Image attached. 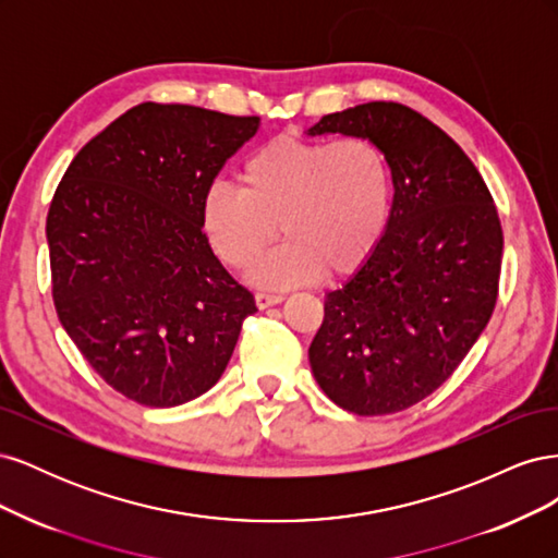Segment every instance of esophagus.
I'll list each match as a JSON object with an SVG mask.
<instances>
[{"mask_svg": "<svg viewBox=\"0 0 558 558\" xmlns=\"http://www.w3.org/2000/svg\"><path fill=\"white\" fill-rule=\"evenodd\" d=\"M279 302H283V295H279V293H256V305L260 310L279 305Z\"/></svg>", "mask_w": 558, "mask_h": 558, "instance_id": "34e87169", "label": "esophagus"}]
</instances>
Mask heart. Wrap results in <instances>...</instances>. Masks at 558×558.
<instances>
[{
	"mask_svg": "<svg viewBox=\"0 0 558 558\" xmlns=\"http://www.w3.org/2000/svg\"><path fill=\"white\" fill-rule=\"evenodd\" d=\"M240 181L242 189L211 185L202 202V228L218 258L246 269L281 226L289 242L253 269V281L269 289L310 283L324 272H356L391 214V167L363 137L316 142L281 134L244 160Z\"/></svg>",
	"mask_w": 558,
	"mask_h": 558,
	"instance_id": "b5f03b06",
	"label": "heart"
}]
</instances>
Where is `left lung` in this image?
Returning a JSON list of instances; mask_svg holds the SVG:
<instances>
[{"mask_svg": "<svg viewBox=\"0 0 558 558\" xmlns=\"http://www.w3.org/2000/svg\"><path fill=\"white\" fill-rule=\"evenodd\" d=\"M326 132L377 144L396 193L373 256L326 295L312 373L347 412L396 414L440 388L492 318L500 218L463 148L410 107L367 102L328 113L310 134Z\"/></svg>", "mask_w": 558, "mask_h": 558, "instance_id": "left-lung-1", "label": "left lung"}]
</instances>
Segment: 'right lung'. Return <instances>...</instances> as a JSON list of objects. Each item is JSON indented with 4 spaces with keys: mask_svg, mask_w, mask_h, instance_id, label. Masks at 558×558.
I'll return each instance as SVG.
<instances>
[{
    "mask_svg": "<svg viewBox=\"0 0 558 558\" xmlns=\"http://www.w3.org/2000/svg\"><path fill=\"white\" fill-rule=\"evenodd\" d=\"M258 123L137 105L78 150L50 199L60 324L113 391L146 408L209 391L258 312L202 230L207 191Z\"/></svg>",
    "mask_w": 558,
    "mask_h": 558,
    "instance_id": "add662e5",
    "label": "right lung"
}]
</instances>
